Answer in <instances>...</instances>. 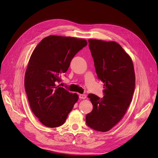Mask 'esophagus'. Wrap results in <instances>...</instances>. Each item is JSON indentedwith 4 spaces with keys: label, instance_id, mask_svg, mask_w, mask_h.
I'll return each mask as SVG.
<instances>
[{
    "label": "esophagus",
    "instance_id": "34e87169",
    "mask_svg": "<svg viewBox=\"0 0 158 158\" xmlns=\"http://www.w3.org/2000/svg\"><path fill=\"white\" fill-rule=\"evenodd\" d=\"M79 97L80 99H85L86 98V95L85 94H80Z\"/></svg>",
    "mask_w": 158,
    "mask_h": 158
}]
</instances>
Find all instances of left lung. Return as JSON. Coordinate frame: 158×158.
<instances>
[{
	"mask_svg": "<svg viewBox=\"0 0 158 158\" xmlns=\"http://www.w3.org/2000/svg\"><path fill=\"white\" fill-rule=\"evenodd\" d=\"M89 48L98 78L104 83L102 98L89 94L93 110L86 116L87 126L106 132L126 114L135 88V73L131 57L114 41L90 39Z\"/></svg>",
	"mask_w": 158,
	"mask_h": 158,
	"instance_id": "1",
	"label": "left lung"
}]
</instances>
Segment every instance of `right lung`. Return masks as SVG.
Segmentation results:
<instances>
[{"label": "right lung", "instance_id": "add662e5", "mask_svg": "<svg viewBox=\"0 0 158 158\" xmlns=\"http://www.w3.org/2000/svg\"><path fill=\"white\" fill-rule=\"evenodd\" d=\"M87 45L83 39L48 36L33 51L25 75V89L31 109L48 127L64 123L79 97L57 85L74 56Z\"/></svg>", "mask_w": 158, "mask_h": 158}]
</instances>
